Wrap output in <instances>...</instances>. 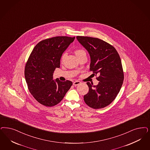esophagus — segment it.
Segmentation results:
<instances>
[{
  "label": "esophagus",
  "instance_id": "34e87169",
  "mask_svg": "<svg viewBox=\"0 0 150 150\" xmlns=\"http://www.w3.org/2000/svg\"><path fill=\"white\" fill-rule=\"evenodd\" d=\"M80 83H81L80 81H74V82L73 83V85H74L75 86H77V85L80 84Z\"/></svg>",
  "mask_w": 150,
  "mask_h": 150
}]
</instances>
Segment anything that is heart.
I'll return each instance as SVG.
<instances>
[{"label":"heart","mask_w":150,"mask_h":150,"mask_svg":"<svg viewBox=\"0 0 150 150\" xmlns=\"http://www.w3.org/2000/svg\"><path fill=\"white\" fill-rule=\"evenodd\" d=\"M75 54L76 55V56L78 58H79V57L82 56L83 55H86V52L83 49H76L75 50ZM66 55V54L65 53H63L61 57V61L63 62L65 57Z\"/></svg>","instance_id":"obj_1"}]
</instances>
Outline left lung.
<instances>
[{"instance_id": "left-lung-1", "label": "left lung", "mask_w": 150, "mask_h": 150, "mask_svg": "<svg viewBox=\"0 0 150 150\" xmlns=\"http://www.w3.org/2000/svg\"><path fill=\"white\" fill-rule=\"evenodd\" d=\"M79 42L91 57L90 70L99 76L97 85L86 83L88 92L83 96L85 103L94 109L103 108L111 103L120 92L124 79V71L116 49L96 38L77 36Z\"/></svg>"}]
</instances>
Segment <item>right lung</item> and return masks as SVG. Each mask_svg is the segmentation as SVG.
Returning <instances> with one entry per match:
<instances>
[{
    "label": "right lung",
    "mask_w": 150,
    "mask_h": 150,
    "mask_svg": "<svg viewBox=\"0 0 150 150\" xmlns=\"http://www.w3.org/2000/svg\"><path fill=\"white\" fill-rule=\"evenodd\" d=\"M75 37L59 36L38 42L25 64L24 74L29 92L36 101L47 107L59 103L72 83L53 80V72L60 67L62 53Z\"/></svg>",
    "instance_id": "right-lung-1"
}]
</instances>
